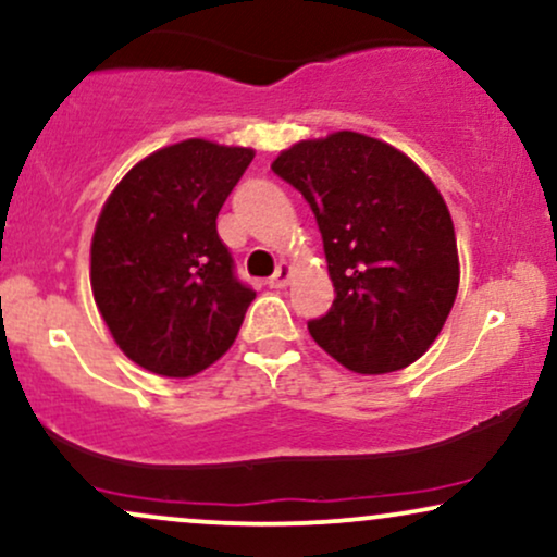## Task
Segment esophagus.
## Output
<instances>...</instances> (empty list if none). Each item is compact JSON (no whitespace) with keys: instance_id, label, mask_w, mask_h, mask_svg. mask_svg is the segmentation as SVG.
I'll list each match as a JSON object with an SVG mask.
<instances>
[{"instance_id":"1","label":"esophagus","mask_w":557,"mask_h":557,"mask_svg":"<svg viewBox=\"0 0 557 557\" xmlns=\"http://www.w3.org/2000/svg\"><path fill=\"white\" fill-rule=\"evenodd\" d=\"M287 283H290V267L287 264H280L277 270H274L272 277L267 280V285L270 287H285Z\"/></svg>"}]
</instances>
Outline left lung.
I'll return each instance as SVG.
<instances>
[{"label":"left lung","mask_w":557,"mask_h":557,"mask_svg":"<svg viewBox=\"0 0 557 557\" xmlns=\"http://www.w3.org/2000/svg\"><path fill=\"white\" fill-rule=\"evenodd\" d=\"M272 171L304 194L324 240L334 304L308 321L311 337L355 373L414 363L459 287L457 236L433 181L358 132L293 145Z\"/></svg>","instance_id":"8db88e82"}]
</instances>
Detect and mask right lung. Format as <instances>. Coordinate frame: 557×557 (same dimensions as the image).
Listing matches in <instances>:
<instances>
[{
    "label": "right lung",
    "instance_id": "1",
    "mask_svg": "<svg viewBox=\"0 0 557 557\" xmlns=\"http://www.w3.org/2000/svg\"><path fill=\"white\" fill-rule=\"evenodd\" d=\"M251 160L249 147L186 139L139 160L103 205L90 246L92 296L116 345L147 371H205L257 298L214 223Z\"/></svg>",
    "mask_w": 557,
    "mask_h": 557
}]
</instances>
